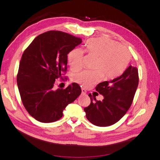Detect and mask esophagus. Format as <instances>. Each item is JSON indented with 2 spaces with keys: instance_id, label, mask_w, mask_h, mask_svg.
I'll list each match as a JSON object with an SVG mask.
<instances>
[{
  "instance_id": "34e87169",
  "label": "esophagus",
  "mask_w": 160,
  "mask_h": 160,
  "mask_svg": "<svg viewBox=\"0 0 160 160\" xmlns=\"http://www.w3.org/2000/svg\"><path fill=\"white\" fill-rule=\"evenodd\" d=\"M81 91H82V94H83V95H86L87 91H86V90L84 88H82L81 89Z\"/></svg>"
}]
</instances>
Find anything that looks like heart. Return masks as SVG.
I'll return each mask as SVG.
<instances>
[{"mask_svg": "<svg viewBox=\"0 0 160 160\" xmlns=\"http://www.w3.org/2000/svg\"><path fill=\"white\" fill-rule=\"evenodd\" d=\"M90 54L98 57L94 69L83 70L73 77L75 83L84 88H89L99 81L102 77L107 79H113L121 75L126 69L131 59V54L127 48L107 38H93L85 44ZM83 51L80 49L71 51L68 55L71 68L77 71L82 66Z\"/></svg>", "mask_w": 160, "mask_h": 160, "instance_id": "obj_1", "label": "heart"}]
</instances>
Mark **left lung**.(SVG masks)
I'll return each instance as SVG.
<instances>
[{"label":"left lung","instance_id":"8db88e82","mask_svg":"<svg viewBox=\"0 0 160 160\" xmlns=\"http://www.w3.org/2000/svg\"><path fill=\"white\" fill-rule=\"evenodd\" d=\"M138 83V69L129 66L117 78L99 83L95 89L104 98L98 101L89 94L91 103L84 108L87 119L99 127H107L117 123L132 105Z\"/></svg>","mask_w":160,"mask_h":160}]
</instances>
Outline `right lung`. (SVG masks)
Wrapping results in <instances>:
<instances>
[{
  "label": "right lung",
  "instance_id": "right-lung-1",
  "mask_svg": "<svg viewBox=\"0 0 160 160\" xmlns=\"http://www.w3.org/2000/svg\"><path fill=\"white\" fill-rule=\"evenodd\" d=\"M81 42V38L68 33L50 31L37 36L24 51L17 85L26 110L38 122L60 119L67 105L81 95L76 83L65 89H55L54 85L55 79L67 71V55Z\"/></svg>",
  "mask_w": 160,
  "mask_h": 160
}]
</instances>
